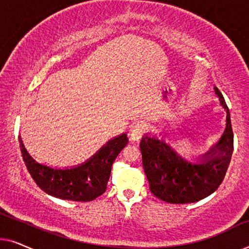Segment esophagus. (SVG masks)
I'll use <instances>...</instances> for the list:
<instances>
[{
    "label": "esophagus",
    "instance_id": "esophagus-1",
    "mask_svg": "<svg viewBox=\"0 0 249 249\" xmlns=\"http://www.w3.org/2000/svg\"><path fill=\"white\" fill-rule=\"evenodd\" d=\"M144 131H145V124L138 122V124H134L130 128V130H129V136H130L131 141H134V142L139 141L142 137V135L144 134Z\"/></svg>",
    "mask_w": 249,
    "mask_h": 249
}]
</instances>
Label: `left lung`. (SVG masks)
Here are the masks:
<instances>
[{"label": "left lung", "instance_id": "left-lung-1", "mask_svg": "<svg viewBox=\"0 0 249 249\" xmlns=\"http://www.w3.org/2000/svg\"><path fill=\"white\" fill-rule=\"evenodd\" d=\"M214 90L227 111V127L219 142L197 163L182 159L164 141L149 136L142 138V166L149 189L166 203L198 202L215 192L223 181L233 152V132L226 101L217 88Z\"/></svg>", "mask_w": 249, "mask_h": 249}]
</instances>
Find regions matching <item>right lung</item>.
Listing matches in <instances>:
<instances>
[{"label":"right lung","instance_id":"right-lung-1","mask_svg":"<svg viewBox=\"0 0 249 249\" xmlns=\"http://www.w3.org/2000/svg\"><path fill=\"white\" fill-rule=\"evenodd\" d=\"M19 142L28 172L43 192L61 199L90 202L107 190L112 164L128 144V137L122 134L111 139L89 160L70 169H54L40 164L27 152L20 136Z\"/></svg>","mask_w":249,"mask_h":249}]
</instances>
